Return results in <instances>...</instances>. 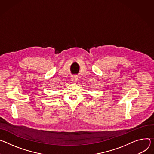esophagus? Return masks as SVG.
<instances>
[{
    "label": "esophagus",
    "instance_id": "1",
    "mask_svg": "<svg viewBox=\"0 0 154 154\" xmlns=\"http://www.w3.org/2000/svg\"><path fill=\"white\" fill-rule=\"evenodd\" d=\"M77 79H78V78H77V76H72V79H71L72 82L73 83H76V82H77V80H78Z\"/></svg>",
    "mask_w": 154,
    "mask_h": 154
}]
</instances>
